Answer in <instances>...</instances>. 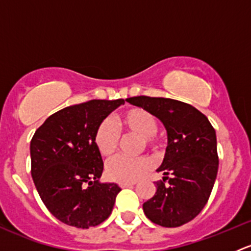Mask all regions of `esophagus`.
Here are the masks:
<instances>
[{"instance_id":"esophagus-1","label":"esophagus","mask_w":251,"mask_h":251,"mask_svg":"<svg viewBox=\"0 0 251 251\" xmlns=\"http://www.w3.org/2000/svg\"><path fill=\"white\" fill-rule=\"evenodd\" d=\"M133 184H135V182H120V183H119V186H120L121 188H126V187L133 186Z\"/></svg>"}]
</instances>
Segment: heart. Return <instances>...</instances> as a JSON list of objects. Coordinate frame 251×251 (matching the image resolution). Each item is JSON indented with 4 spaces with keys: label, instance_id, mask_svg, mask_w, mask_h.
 Masks as SVG:
<instances>
[{
    "label": "heart",
    "instance_id": "heart-1",
    "mask_svg": "<svg viewBox=\"0 0 251 251\" xmlns=\"http://www.w3.org/2000/svg\"><path fill=\"white\" fill-rule=\"evenodd\" d=\"M121 128L126 132L135 133L142 138V144L148 148H155L160 143L156 136L158 120L155 115L143 108H130L119 118ZM120 132L110 119H104L95 131L93 142L102 155L108 156L118 149ZM151 163L146 156L130 158L118 155L111 158L105 165V174L111 181L133 182L143 176L151 169Z\"/></svg>",
    "mask_w": 251,
    "mask_h": 251
}]
</instances>
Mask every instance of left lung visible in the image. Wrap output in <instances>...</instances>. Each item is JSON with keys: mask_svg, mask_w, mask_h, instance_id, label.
<instances>
[{"mask_svg": "<svg viewBox=\"0 0 251 251\" xmlns=\"http://www.w3.org/2000/svg\"><path fill=\"white\" fill-rule=\"evenodd\" d=\"M127 102L154 114L168 131L165 158L158 169L163 181L143 204L144 214L159 226H182L203 210L211 194L219 169L215 128L188 103L148 96Z\"/></svg>", "mask_w": 251, "mask_h": 251, "instance_id": "1", "label": "left lung"}]
</instances>
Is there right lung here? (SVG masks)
<instances>
[{
    "instance_id": "obj_1",
    "label": "right lung",
    "mask_w": 251,
    "mask_h": 251,
    "mask_svg": "<svg viewBox=\"0 0 251 251\" xmlns=\"http://www.w3.org/2000/svg\"><path fill=\"white\" fill-rule=\"evenodd\" d=\"M124 100H92L48 116L30 143L31 176L48 211L63 224L88 228L109 217L120 187L100 183L97 126Z\"/></svg>"
}]
</instances>
